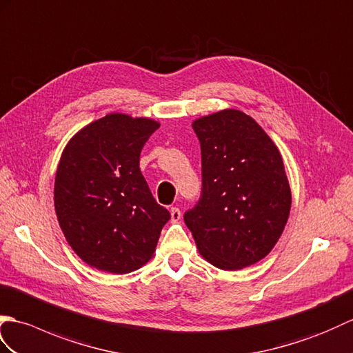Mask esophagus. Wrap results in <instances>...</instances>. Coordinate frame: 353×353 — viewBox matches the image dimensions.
Here are the masks:
<instances>
[{"label":"esophagus","mask_w":353,"mask_h":353,"mask_svg":"<svg viewBox=\"0 0 353 353\" xmlns=\"http://www.w3.org/2000/svg\"><path fill=\"white\" fill-rule=\"evenodd\" d=\"M179 219H181V211H179V208H176V207H172L170 208V221L178 222Z\"/></svg>","instance_id":"esophagus-1"}]
</instances>
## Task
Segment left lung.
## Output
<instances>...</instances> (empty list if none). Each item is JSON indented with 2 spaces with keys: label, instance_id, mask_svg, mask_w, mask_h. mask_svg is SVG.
Listing matches in <instances>:
<instances>
[{
  "label": "left lung",
  "instance_id": "1",
  "mask_svg": "<svg viewBox=\"0 0 353 353\" xmlns=\"http://www.w3.org/2000/svg\"><path fill=\"white\" fill-rule=\"evenodd\" d=\"M192 127L201 143L202 193L184 222L210 264L248 268L270 252L288 221L292 190L283 157L252 117L234 108Z\"/></svg>",
  "mask_w": 353,
  "mask_h": 353
}]
</instances>
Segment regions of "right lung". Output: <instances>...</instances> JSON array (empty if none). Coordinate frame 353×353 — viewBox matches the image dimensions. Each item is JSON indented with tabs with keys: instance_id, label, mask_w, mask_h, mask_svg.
Segmentation results:
<instances>
[{
	"instance_id": "obj_1",
	"label": "right lung",
	"mask_w": 353,
	"mask_h": 353,
	"mask_svg": "<svg viewBox=\"0 0 353 353\" xmlns=\"http://www.w3.org/2000/svg\"><path fill=\"white\" fill-rule=\"evenodd\" d=\"M160 123L110 113L69 140L57 166L54 207L69 246L90 268L130 273L151 260L169 211L140 172L142 148Z\"/></svg>"
}]
</instances>
